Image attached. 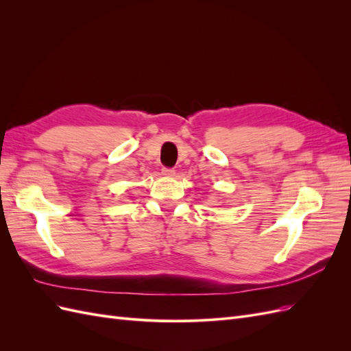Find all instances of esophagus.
<instances>
[{"label": "esophagus", "instance_id": "1", "mask_svg": "<svg viewBox=\"0 0 351 351\" xmlns=\"http://www.w3.org/2000/svg\"><path fill=\"white\" fill-rule=\"evenodd\" d=\"M162 174L167 176V177H173L176 174V169L174 168H168V167H164L162 168Z\"/></svg>", "mask_w": 351, "mask_h": 351}]
</instances>
